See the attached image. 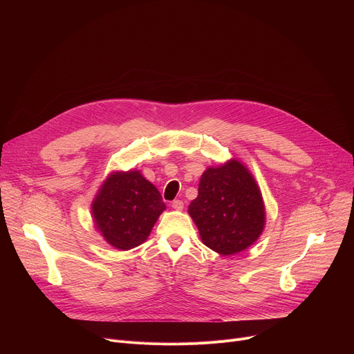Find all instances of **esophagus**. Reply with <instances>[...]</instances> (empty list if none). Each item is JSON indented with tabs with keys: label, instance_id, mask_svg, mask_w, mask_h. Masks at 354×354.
Instances as JSON below:
<instances>
[{
	"label": "esophagus",
	"instance_id": "34e87169",
	"mask_svg": "<svg viewBox=\"0 0 354 354\" xmlns=\"http://www.w3.org/2000/svg\"><path fill=\"white\" fill-rule=\"evenodd\" d=\"M172 208H174L175 211H182V209H183V202L179 201V199L174 201V202H172Z\"/></svg>",
	"mask_w": 354,
	"mask_h": 354
}]
</instances>
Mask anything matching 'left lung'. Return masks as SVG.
Wrapping results in <instances>:
<instances>
[{"instance_id": "obj_1", "label": "left lung", "mask_w": 354, "mask_h": 354, "mask_svg": "<svg viewBox=\"0 0 354 354\" xmlns=\"http://www.w3.org/2000/svg\"><path fill=\"white\" fill-rule=\"evenodd\" d=\"M188 212L202 243L221 255L247 250L261 235L266 208L261 191L247 167L231 159L202 174L198 196Z\"/></svg>"}]
</instances>
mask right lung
Wrapping results in <instances>:
<instances>
[{"label": "right lung", "mask_w": 354, "mask_h": 354, "mask_svg": "<svg viewBox=\"0 0 354 354\" xmlns=\"http://www.w3.org/2000/svg\"><path fill=\"white\" fill-rule=\"evenodd\" d=\"M165 209L159 191L139 171L109 175L91 203L96 228L120 251L145 243Z\"/></svg>", "instance_id": "right-lung-1"}]
</instances>
